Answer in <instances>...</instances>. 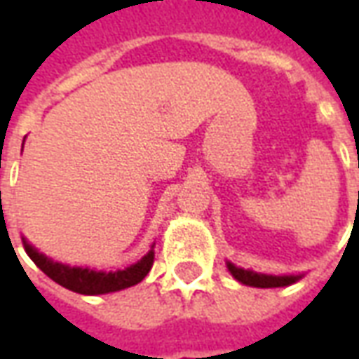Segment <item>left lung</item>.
I'll list each match as a JSON object with an SVG mask.
<instances>
[{
    "instance_id": "left-lung-1",
    "label": "left lung",
    "mask_w": 359,
    "mask_h": 359,
    "mask_svg": "<svg viewBox=\"0 0 359 359\" xmlns=\"http://www.w3.org/2000/svg\"><path fill=\"white\" fill-rule=\"evenodd\" d=\"M229 265V271L233 273L236 280H241L242 285L256 286V288H277V286H288L298 280V275H285V277H275V275H259L254 271H244L241 267H234L233 264Z\"/></svg>"
}]
</instances>
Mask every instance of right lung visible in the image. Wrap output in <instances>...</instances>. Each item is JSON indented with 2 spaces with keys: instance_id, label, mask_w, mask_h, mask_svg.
I'll use <instances>...</instances> for the list:
<instances>
[{
  "instance_id": "right-lung-1",
  "label": "right lung",
  "mask_w": 359,
  "mask_h": 359,
  "mask_svg": "<svg viewBox=\"0 0 359 359\" xmlns=\"http://www.w3.org/2000/svg\"><path fill=\"white\" fill-rule=\"evenodd\" d=\"M22 242H25V250H27L30 259L51 280H55L57 285L65 286V288L73 290V292L88 294V296L117 292V290H123V288H128V286L138 285L142 278L148 275L151 265H154V250H149L138 264L130 265V267H126L123 271L103 273V271L82 269V267H69V265L51 262L50 257H46L38 250L32 248L25 238H22Z\"/></svg>"
}]
</instances>
